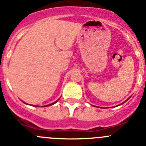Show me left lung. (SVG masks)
Wrapping results in <instances>:
<instances>
[{"instance_id":"8db88e82","label":"left lung","mask_w":146,"mask_h":146,"mask_svg":"<svg viewBox=\"0 0 146 146\" xmlns=\"http://www.w3.org/2000/svg\"><path fill=\"white\" fill-rule=\"evenodd\" d=\"M127 100H126L125 102H127ZM124 102H123V103H124ZM123 103H122V104H123Z\"/></svg>"}]
</instances>
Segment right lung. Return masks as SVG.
<instances>
[{"mask_svg":"<svg viewBox=\"0 0 146 146\" xmlns=\"http://www.w3.org/2000/svg\"><path fill=\"white\" fill-rule=\"evenodd\" d=\"M60 100V99H59ZM59 100H57V101H55L54 102H52V103H51V104H49V105H47V106H44V107H46V106H52V105H54V104H55V103H56V102H57V101Z\"/></svg>","mask_w":146,"mask_h":146,"instance_id":"1","label":"right lung"}]
</instances>
